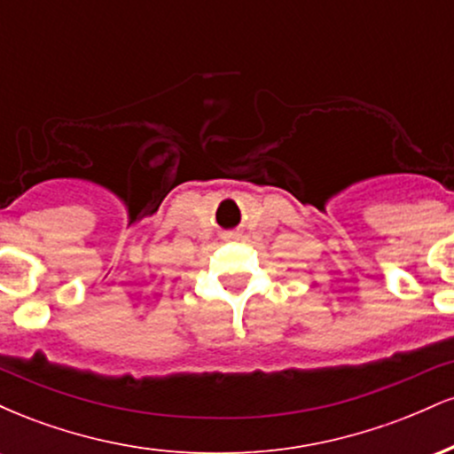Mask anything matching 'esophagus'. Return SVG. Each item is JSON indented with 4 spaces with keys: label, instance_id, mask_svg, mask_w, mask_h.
I'll return each instance as SVG.
<instances>
[{
    "label": "esophagus",
    "instance_id": "1",
    "mask_svg": "<svg viewBox=\"0 0 454 454\" xmlns=\"http://www.w3.org/2000/svg\"><path fill=\"white\" fill-rule=\"evenodd\" d=\"M228 239H237V234H228Z\"/></svg>",
    "mask_w": 454,
    "mask_h": 454
}]
</instances>
